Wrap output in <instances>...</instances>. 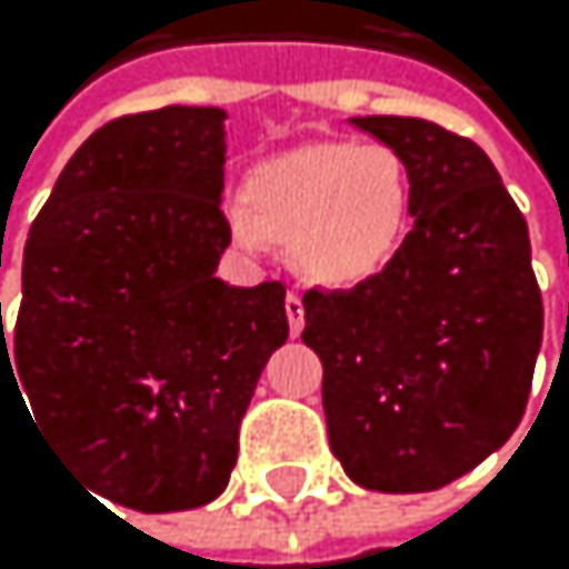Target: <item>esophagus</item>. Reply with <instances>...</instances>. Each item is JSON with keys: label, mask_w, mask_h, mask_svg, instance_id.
Listing matches in <instances>:
<instances>
[{"label": "esophagus", "mask_w": 569, "mask_h": 569, "mask_svg": "<svg viewBox=\"0 0 569 569\" xmlns=\"http://www.w3.org/2000/svg\"><path fill=\"white\" fill-rule=\"evenodd\" d=\"M287 317H290V335L300 338V331H303V297L300 293L287 297Z\"/></svg>", "instance_id": "1"}]
</instances>
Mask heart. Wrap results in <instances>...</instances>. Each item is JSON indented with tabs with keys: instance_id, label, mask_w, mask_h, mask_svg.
<instances>
[{
	"instance_id": "b5f03b06",
	"label": "heart",
	"mask_w": 569,
	"mask_h": 569,
	"mask_svg": "<svg viewBox=\"0 0 569 569\" xmlns=\"http://www.w3.org/2000/svg\"><path fill=\"white\" fill-rule=\"evenodd\" d=\"M246 198L228 211L238 246L259 252L276 238L320 287L351 290L402 249L412 183L386 142H310L259 163Z\"/></svg>"
}]
</instances>
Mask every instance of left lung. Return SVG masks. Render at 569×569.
Listing matches in <instances>:
<instances>
[{"mask_svg": "<svg viewBox=\"0 0 569 569\" xmlns=\"http://www.w3.org/2000/svg\"><path fill=\"white\" fill-rule=\"evenodd\" d=\"M412 183L396 259L355 290L303 297L327 440L368 491H433L506 443L529 399L542 297L529 228L488 152L427 119L358 116Z\"/></svg>", "mask_w": 569, "mask_h": 569, "instance_id": "8db88e82", "label": "left lung"}]
</instances>
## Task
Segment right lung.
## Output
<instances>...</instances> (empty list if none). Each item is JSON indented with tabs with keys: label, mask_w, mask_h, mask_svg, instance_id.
<instances>
[{
	"label": "right lung",
	"mask_w": 569,
	"mask_h": 569,
	"mask_svg": "<svg viewBox=\"0 0 569 569\" xmlns=\"http://www.w3.org/2000/svg\"><path fill=\"white\" fill-rule=\"evenodd\" d=\"M224 119L167 104L88 136L30 228L9 335L0 307V386L16 367L37 427L136 512L224 491L238 423L290 338L282 282L218 279Z\"/></svg>",
	"instance_id": "1"
}]
</instances>
